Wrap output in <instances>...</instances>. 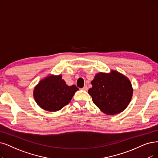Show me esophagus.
Listing matches in <instances>:
<instances>
[{
  "mask_svg": "<svg viewBox=\"0 0 158 158\" xmlns=\"http://www.w3.org/2000/svg\"><path fill=\"white\" fill-rule=\"evenodd\" d=\"M87 89H88V87H87V86L85 85H84V87L82 88V89L84 90V91H87Z\"/></svg>",
  "mask_w": 158,
  "mask_h": 158,
  "instance_id": "34e87169",
  "label": "esophagus"
}]
</instances>
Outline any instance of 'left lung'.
<instances>
[{"instance_id":"1","label":"left lung","mask_w":158,"mask_h":158,"mask_svg":"<svg viewBox=\"0 0 158 158\" xmlns=\"http://www.w3.org/2000/svg\"><path fill=\"white\" fill-rule=\"evenodd\" d=\"M91 84L88 93L93 103L107 115L123 111L131 99L133 89L130 80L117 71L97 74Z\"/></svg>"}]
</instances>
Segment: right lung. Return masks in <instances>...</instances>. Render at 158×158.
Returning a JSON list of instances; mask_svg holds the SVG:
<instances>
[{"instance_id": "add662e5", "label": "right lung", "mask_w": 158, "mask_h": 158, "mask_svg": "<svg viewBox=\"0 0 158 158\" xmlns=\"http://www.w3.org/2000/svg\"><path fill=\"white\" fill-rule=\"evenodd\" d=\"M78 90L75 85L68 86L61 76H50L40 81L34 91L35 102L41 108L56 111L67 105L74 93Z\"/></svg>"}]
</instances>
